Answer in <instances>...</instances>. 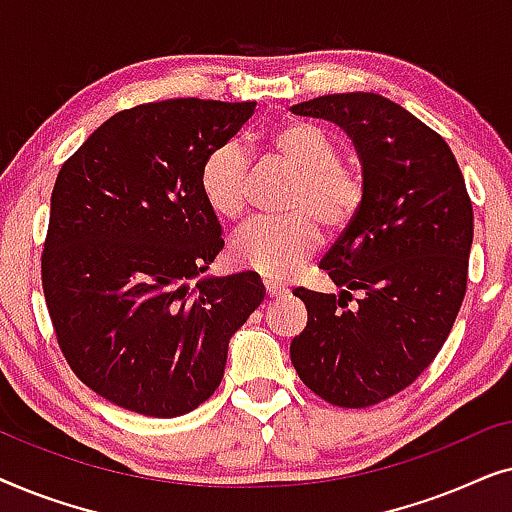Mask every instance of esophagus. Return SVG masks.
Here are the masks:
<instances>
[{
  "label": "esophagus",
  "mask_w": 512,
  "mask_h": 512,
  "mask_svg": "<svg viewBox=\"0 0 512 512\" xmlns=\"http://www.w3.org/2000/svg\"><path fill=\"white\" fill-rule=\"evenodd\" d=\"M263 289L268 298H282L289 293V289H286L282 282H275V279H263Z\"/></svg>",
  "instance_id": "1"
}]
</instances>
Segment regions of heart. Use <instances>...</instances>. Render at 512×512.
Segmentation results:
<instances>
[{"instance_id": "b5f03b06", "label": "heart", "mask_w": 512, "mask_h": 512, "mask_svg": "<svg viewBox=\"0 0 512 512\" xmlns=\"http://www.w3.org/2000/svg\"><path fill=\"white\" fill-rule=\"evenodd\" d=\"M268 146L296 172L284 195V216L258 219L233 237L230 254L240 268L265 279H284L310 261L321 242V228L340 235L361 212L366 177L328 132L310 121H282L270 130ZM200 193L221 219L235 221L247 209L249 158L240 144L223 142L202 158Z\"/></svg>"}]
</instances>
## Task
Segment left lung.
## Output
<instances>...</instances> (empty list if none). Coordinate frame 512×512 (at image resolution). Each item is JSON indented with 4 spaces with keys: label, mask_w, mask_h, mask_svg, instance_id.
Here are the masks:
<instances>
[{
    "label": "left lung",
    "mask_w": 512,
    "mask_h": 512,
    "mask_svg": "<svg viewBox=\"0 0 512 512\" xmlns=\"http://www.w3.org/2000/svg\"><path fill=\"white\" fill-rule=\"evenodd\" d=\"M340 125L359 153L366 200L321 258L335 293L293 291L307 326L291 342L305 387L340 408H368L410 387L450 335L466 296L473 207L443 137L375 93L291 107ZM359 292L357 305L349 308Z\"/></svg>",
    "instance_id": "1"
}]
</instances>
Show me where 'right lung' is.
<instances>
[{"instance_id":"1","label":"right lung","mask_w":512,"mask_h":512,"mask_svg":"<svg viewBox=\"0 0 512 512\" xmlns=\"http://www.w3.org/2000/svg\"><path fill=\"white\" fill-rule=\"evenodd\" d=\"M256 102H149L104 121L62 165L41 286L69 368L107 401L179 417L221 384L228 342L263 303L251 272L202 275L223 249L200 165Z\"/></svg>"}]
</instances>
